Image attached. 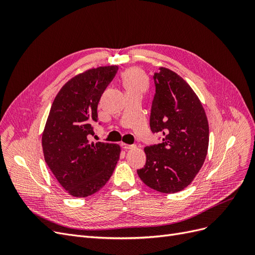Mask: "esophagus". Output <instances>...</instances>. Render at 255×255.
Segmentation results:
<instances>
[{
    "instance_id": "obj_1",
    "label": "esophagus",
    "mask_w": 255,
    "mask_h": 255,
    "mask_svg": "<svg viewBox=\"0 0 255 255\" xmlns=\"http://www.w3.org/2000/svg\"><path fill=\"white\" fill-rule=\"evenodd\" d=\"M121 148L125 150H130V149H135L136 145L135 144H128V143H121Z\"/></svg>"
}]
</instances>
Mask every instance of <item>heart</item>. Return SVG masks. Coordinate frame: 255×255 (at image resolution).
Listing matches in <instances>:
<instances>
[{"label": "heart", "instance_id": "heart-1", "mask_svg": "<svg viewBox=\"0 0 255 255\" xmlns=\"http://www.w3.org/2000/svg\"><path fill=\"white\" fill-rule=\"evenodd\" d=\"M123 85L128 91H140L143 92L148 87V80L145 75L137 69H129L123 73Z\"/></svg>", "mask_w": 255, "mask_h": 255}]
</instances>
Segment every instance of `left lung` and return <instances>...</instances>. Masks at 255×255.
Masks as SVG:
<instances>
[{
	"instance_id": "1",
	"label": "left lung",
	"mask_w": 255,
	"mask_h": 255,
	"mask_svg": "<svg viewBox=\"0 0 255 255\" xmlns=\"http://www.w3.org/2000/svg\"><path fill=\"white\" fill-rule=\"evenodd\" d=\"M153 81L150 128L163 142L145 146V165L137 173L146 186L174 194L188 186L204 163L208 122L200 100L180 75L159 68Z\"/></svg>"
}]
</instances>
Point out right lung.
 Instances as JSON below:
<instances>
[{"instance_id":"obj_1","label":"right lung","mask_w":255,"mask_h":255,"mask_svg":"<svg viewBox=\"0 0 255 255\" xmlns=\"http://www.w3.org/2000/svg\"><path fill=\"white\" fill-rule=\"evenodd\" d=\"M118 71L117 66L99 67L74 76L59 90L42 134L45 163L73 197L84 198L101 189L119 160L116 143H90L98 104ZM101 125V123H99Z\"/></svg>"}]
</instances>
